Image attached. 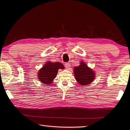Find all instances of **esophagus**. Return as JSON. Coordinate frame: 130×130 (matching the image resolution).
<instances>
[{
	"label": "esophagus",
	"instance_id": "34e87169",
	"mask_svg": "<svg viewBox=\"0 0 130 130\" xmlns=\"http://www.w3.org/2000/svg\"><path fill=\"white\" fill-rule=\"evenodd\" d=\"M65 67L67 69H70V64L69 63H66L65 64Z\"/></svg>",
	"mask_w": 130,
	"mask_h": 130
}]
</instances>
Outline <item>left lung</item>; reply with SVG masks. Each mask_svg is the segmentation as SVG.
<instances>
[{
    "instance_id": "obj_1",
    "label": "left lung",
    "mask_w": 130,
    "mask_h": 130,
    "mask_svg": "<svg viewBox=\"0 0 130 130\" xmlns=\"http://www.w3.org/2000/svg\"><path fill=\"white\" fill-rule=\"evenodd\" d=\"M74 73L76 80L82 86L90 84L95 76L94 71L82 61H80L79 66L74 67Z\"/></svg>"
}]
</instances>
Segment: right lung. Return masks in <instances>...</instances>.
I'll return each instance as SVG.
<instances>
[{
	"label": "right lung",
	"instance_id": "right-lung-1",
	"mask_svg": "<svg viewBox=\"0 0 130 130\" xmlns=\"http://www.w3.org/2000/svg\"><path fill=\"white\" fill-rule=\"evenodd\" d=\"M64 66L60 62L47 61L38 73V78L42 84H51L57 74L59 69H64Z\"/></svg>",
	"mask_w": 130,
	"mask_h": 130
}]
</instances>
